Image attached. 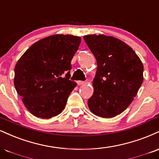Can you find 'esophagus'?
I'll return each mask as SVG.
<instances>
[{
    "instance_id": "obj_1",
    "label": "esophagus",
    "mask_w": 159,
    "mask_h": 159,
    "mask_svg": "<svg viewBox=\"0 0 159 159\" xmlns=\"http://www.w3.org/2000/svg\"><path fill=\"white\" fill-rule=\"evenodd\" d=\"M84 83H85V82L83 81H77L78 85H82V84H84Z\"/></svg>"
}]
</instances>
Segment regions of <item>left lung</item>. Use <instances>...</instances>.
<instances>
[{
	"label": "left lung",
	"instance_id": "obj_1",
	"mask_svg": "<svg viewBox=\"0 0 159 159\" xmlns=\"http://www.w3.org/2000/svg\"><path fill=\"white\" fill-rule=\"evenodd\" d=\"M84 40L97 61L94 93L88 100V107L100 117H115L137 95L143 82L144 66L133 49L118 38L89 35Z\"/></svg>",
	"mask_w": 159,
	"mask_h": 159
}]
</instances>
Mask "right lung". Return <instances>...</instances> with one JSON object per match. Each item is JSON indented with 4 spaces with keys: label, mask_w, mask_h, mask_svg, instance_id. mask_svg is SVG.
<instances>
[{
    "label": "right lung",
    "mask_w": 159,
    "mask_h": 159,
    "mask_svg": "<svg viewBox=\"0 0 159 159\" xmlns=\"http://www.w3.org/2000/svg\"><path fill=\"white\" fill-rule=\"evenodd\" d=\"M81 38L54 35L33 43L15 67L14 84L26 109L41 118L60 114L77 84L70 80L71 61Z\"/></svg>",
    "instance_id": "add662e5"
}]
</instances>
